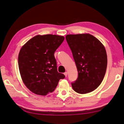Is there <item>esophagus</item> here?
Instances as JSON below:
<instances>
[{
    "mask_svg": "<svg viewBox=\"0 0 124 124\" xmlns=\"http://www.w3.org/2000/svg\"><path fill=\"white\" fill-rule=\"evenodd\" d=\"M64 74H65V76L66 77H67V75H68V72H65L64 73Z\"/></svg>",
    "mask_w": 124,
    "mask_h": 124,
    "instance_id": "34e87169",
    "label": "esophagus"
}]
</instances>
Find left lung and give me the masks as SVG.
<instances>
[{
	"mask_svg": "<svg viewBox=\"0 0 124 124\" xmlns=\"http://www.w3.org/2000/svg\"><path fill=\"white\" fill-rule=\"evenodd\" d=\"M77 66L78 77L71 85L84 94L94 91L102 82L107 67L106 49L100 41L89 33L66 36Z\"/></svg>",
	"mask_w": 124,
	"mask_h": 124,
	"instance_id": "1",
	"label": "left lung"
}]
</instances>
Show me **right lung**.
Instances as JSON below:
<instances>
[{"label":"right lung","instance_id":"add662e5","mask_svg":"<svg viewBox=\"0 0 124 124\" xmlns=\"http://www.w3.org/2000/svg\"><path fill=\"white\" fill-rule=\"evenodd\" d=\"M63 36L37 35L22 47L18 63L23 83L37 95L53 92L65 75L57 71L54 53L64 40Z\"/></svg>","mask_w":124,"mask_h":124}]
</instances>
